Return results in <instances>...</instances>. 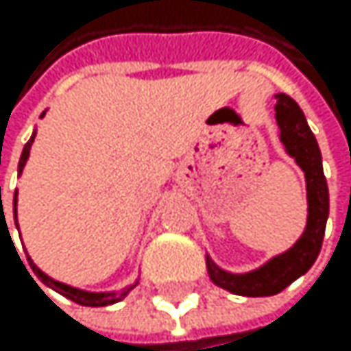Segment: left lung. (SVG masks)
<instances>
[{
	"label": "left lung",
	"instance_id": "left-lung-1",
	"mask_svg": "<svg viewBox=\"0 0 351 351\" xmlns=\"http://www.w3.org/2000/svg\"><path fill=\"white\" fill-rule=\"evenodd\" d=\"M276 119L280 126V141L285 143L289 156L305 172L307 183V225L303 236L297 240L293 248L278 254L263 267L248 274H229L215 265L210 257H206L208 276L217 287L242 295V297H269L285 291L291 282L303 276L318 259L322 238L328 219V187L322 172V156L316 136L309 130L305 115L299 105L287 97L276 94Z\"/></svg>",
	"mask_w": 351,
	"mask_h": 351
}]
</instances>
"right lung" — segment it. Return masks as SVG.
Instances as JSON below:
<instances>
[{
  "instance_id": "1",
  "label": "right lung",
  "mask_w": 351,
  "mask_h": 351,
  "mask_svg": "<svg viewBox=\"0 0 351 351\" xmlns=\"http://www.w3.org/2000/svg\"><path fill=\"white\" fill-rule=\"evenodd\" d=\"M42 117H44V113H42ZM33 138H35V132H33V136L29 138V143L25 145V149H23V156H21V162H19V172H23V168H25V164H27V158H29V149H31ZM14 215H16V193H14ZM5 227H8V225H5ZM16 227H19V223H16ZM8 234H10V232H8ZM27 259H29V265H31V269L35 271V276H37L39 280H42L46 287L54 289L56 293L64 295L66 299H71V301H75V303H80V305H88V307L111 305V303L122 301V299L136 287V282H134L132 287H126L122 293H88V291H80V289H73V287H69V285H62V282L52 280L50 276H46L42 269H39V267L31 261V257H27Z\"/></svg>"
}]
</instances>
